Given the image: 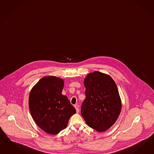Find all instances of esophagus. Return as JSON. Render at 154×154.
<instances>
[{
    "instance_id": "esophagus-1",
    "label": "esophagus",
    "mask_w": 154,
    "mask_h": 154,
    "mask_svg": "<svg viewBox=\"0 0 154 154\" xmlns=\"http://www.w3.org/2000/svg\"><path fill=\"white\" fill-rule=\"evenodd\" d=\"M75 109L76 110V112L78 113L79 112V105H75Z\"/></svg>"
}]
</instances>
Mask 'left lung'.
I'll list each match as a JSON object with an SVG mask.
<instances>
[{
  "mask_svg": "<svg viewBox=\"0 0 154 154\" xmlns=\"http://www.w3.org/2000/svg\"><path fill=\"white\" fill-rule=\"evenodd\" d=\"M86 99L81 113L87 125L104 132L115 123L121 112L122 102L116 83L109 75L98 71L84 80Z\"/></svg>",
  "mask_w": 154,
  "mask_h": 154,
  "instance_id": "8db88e82",
  "label": "left lung"
}]
</instances>
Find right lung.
Instances as JSON below:
<instances>
[{
	"label": "right lung",
	"instance_id": "add662e5",
	"mask_svg": "<svg viewBox=\"0 0 154 154\" xmlns=\"http://www.w3.org/2000/svg\"><path fill=\"white\" fill-rule=\"evenodd\" d=\"M64 81L55 76L40 79L29 95V111L36 125L44 131L57 134L66 128L76 112L66 96L62 94Z\"/></svg>",
	"mask_w": 154,
	"mask_h": 154
}]
</instances>
